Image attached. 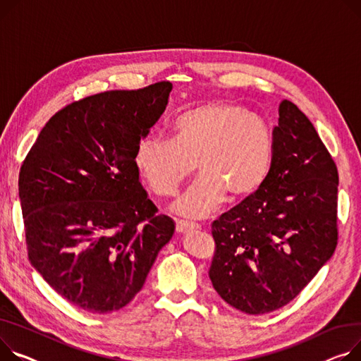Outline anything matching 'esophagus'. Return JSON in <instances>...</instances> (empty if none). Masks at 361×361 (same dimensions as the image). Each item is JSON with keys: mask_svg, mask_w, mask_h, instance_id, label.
<instances>
[{"mask_svg": "<svg viewBox=\"0 0 361 361\" xmlns=\"http://www.w3.org/2000/svg\"><path fill=\"white\" fill-rule=\"evenodd\" d=\"M200 226L197 224L193 222H187V221H177L176 222V231L178 233H188V232H193V231H199Z\"/></svg>", "mask_w": 361, "mask_h": 361, "instance_id": "34e87169", "label": "esophagus"}]
</instances>
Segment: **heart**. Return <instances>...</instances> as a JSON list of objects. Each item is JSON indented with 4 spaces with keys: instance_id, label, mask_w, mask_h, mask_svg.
Listing matches in <instances>:
<instances>
[{
    "instance_id": "1",
    "label": "heart",
    "mask_w": 361,
    "mask_h": 361,
    "mask_svg": "<svg viewBox=\"0 0 361 361\" xmlns=\"http://www.w3.org/2000/svg\"><path fill=\"white\" fill-rule=\"evenodd\" d=\"M174 139L145 136L135 164L151 191L171 197L197 171L200 178L176 203L187 218H206L228 199L254 196L271 170L274 140L269 123L236 102H209L181 113Z\"/></svg>"
}]
</instances>
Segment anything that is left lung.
Segmentation results:
<instances>
[{
	"label": "left lung",
	"mask_w": 361,
	"mask_h": 361,
	"mask_svg": "<svg viewBox=\"0 0 361 361\" xmlns=\"http://www.w3.org/2000/svg\"><path fill=\"white\" fill-rule=\"evenodd\" d=\"M267 180L212 224L214 290L248 315L292 302L338 244V170L310 120L279 109Z\"/></svg>",
	"instance_id": "1"
}]
</instances>
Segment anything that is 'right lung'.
<instances>
[{"instance_id":"obj_1","label":"right lung","mask_w":361,"mask_h":361,"mask_svg":"<svg viewBox=\"0 0 361 361\" xmlns=\"http://www.w3.org/2000/svg\"><path fill=\"white\" fill-rule=\"evenodd\" d=\"M171 88L161 81L72 102L49 118L20 168L29 259L56 293L90 314L126 306L174 233L135 164Z\"/></svg>"}]
</instances>
